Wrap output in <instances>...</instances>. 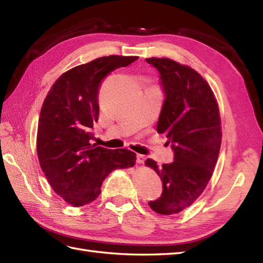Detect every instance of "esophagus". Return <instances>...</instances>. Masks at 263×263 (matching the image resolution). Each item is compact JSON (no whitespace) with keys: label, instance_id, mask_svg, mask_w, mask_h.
Instances as JSON below:
<instances>
[{"label":"esophagus","instance_id":"esophagus-1","mask_svg":"<svg viewBox=\"0 0 263 263\" xmlns=\"http://www.w3.org/2000/svg\"><path fill=\"white\" fill-rule=\"evenodd\" d=\"M144 160H146V157H144L143 155H137V163L138 164H143L144 163Z\"/></svg>","mask_w":263,"mask_h":263}]
</instances>
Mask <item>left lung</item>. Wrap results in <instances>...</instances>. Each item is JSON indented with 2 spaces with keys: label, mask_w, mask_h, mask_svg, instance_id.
<instances>
[{
  "label": "left lung",
  "mask_w": 263,
  "mask_h": 263,
  "mask_svg": "<svg viewBox=\"0 0 263 263\" xmlns=\"http://www.w3.org/2000/svg\"><path fill=\"white\" fill-rule=\"evenodd\" d=\"M159 72L165 100L157 132L172 143L174 161L161 167L146 165L163 181V193L149 205L160 215L189 208L210 181L221 144L219 108L210 86L197 71L171 59H146Z\"/></svg>",
  "instance_id": "obj_1"
}]
</instances>
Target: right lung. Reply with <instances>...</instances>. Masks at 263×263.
I'll list each match as a JSON object with an SVG mask.
<instances>
[{
	"label": "right lung",
	"instance_id": "1",
	"mask_svg": "<svg viewBox=\"0 0 263 263\" xmlns=\"http://www.w3.org/2000/svg\"><path fill=\"white\" fill-rule=\"evenodd\" d=\"M136 60L109 55L78 65L54 82L44 100L37 130L39 164L55 193L73 206L92 202L110 172L136 164L135 153L99 147L92 133L100 83Z\"/></svg>",
	"mask_w": 263,
	"mask_h": 263
}]
</instances>
